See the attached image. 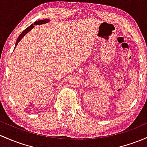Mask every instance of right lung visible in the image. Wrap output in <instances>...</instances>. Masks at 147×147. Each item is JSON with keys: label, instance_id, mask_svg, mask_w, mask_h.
<instances>
[{"label": "right lung", "instance_id": "obj_1", "mask_svg": "<svg viewBox=\"0 0 147 147\" xmlns=\"http://www.w3.org/2000/svg\"><path fill=\"white\" fill-rule=\"evenodd\" d=\"M49 19H43V20H39V21H36V22H34L33 24H31V25L30 26H28V28H26L25 30H24L23 32H22V33H21L20 35L19 36V38H17V42H16V45H15V47H17V44H18V42H19V41H20L22 39V38H24V36L28 32L30 31V30H31L32 28H33L35 27V26H37V25H40V24H46L47 23V22H49ZM15 47H14V49H15Z\"/></svg>", "mask_w": 147, "mask_h": 147}]
</instances>
